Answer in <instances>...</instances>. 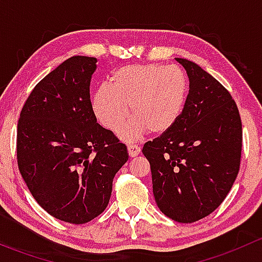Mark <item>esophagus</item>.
<instances>
[{
	"mask_svg": "<svg viewBox=\"0 0 262 262\" xmlns=\"http://www.w3.org/2000/svg\"><path fill=\"white\" fill-rule=\"evenodd\" d=\"M128 153L132 158L137 157L141 153V147L136 146V144H130V146H128Z\"/></svg>",
	"mask_w": 262,
	"mask_h": 262,
	"instance_id": "1",
	"label": "esophagus"
}]
</instances>
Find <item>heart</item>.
I'll use <instances>...</instances> for the list:
<instances>
[{
	"mask_svg": "<svg viewBox=\"0 0 262 262\" xmlns=\"http://www.w3.org/2000/svg\"><path fill=\"white\" fill-rule=\"evenodd\" d=\"M187 80L178 66L133 64L114 71L109 84H101L92 97L95 116L104 128L118 132L129 116L134 120L120 132L130 142L149 130L161 136L170 130L184 112Z\"/></svg>",
	"mask_w": 262,
	"mask_h": 262,
	"instance_id": "heart-1",
	"label": "heart"
}]
</instances>
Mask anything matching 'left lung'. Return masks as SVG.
Masks as SVG:
<instances>
[{"label":"left lung","instance_id":"8db88e82","mask_svg":"<svg viewBox=\"0 0 262 262\" xmlns=\"http://www.w3.org/2000/svg\"><path fill=\"white\" fill-rule=\"evenodd\" d=\"M189 77L178 123L144 144L153 195L165 215L192 223L226 199L239 171L242 123L231 94L191 60L176 58Z\"/></svg>","mask_w":262,"mask_h":262}]
</instances>
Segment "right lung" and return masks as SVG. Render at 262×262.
Masks as SVG:
<instances>
[{
	"instance_id": "1",
	"label": "right lung",
	"mask_w": 262,
	"mask_h": 262,
	"mask_svg": "<svg viewBox=\"0 0 262 262\" xmlns=\"http://www.w3.org/2000/svg\"><path fill=\"white\" fill-rule=\"evenodd\" d=\"M94 57L75 55L31 91L17 124V165L38 204L59 221L83 224L109 204L125 144L97 123L90 99Z\"/></svg>"
}]
</instances>
